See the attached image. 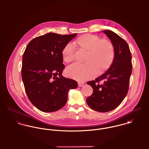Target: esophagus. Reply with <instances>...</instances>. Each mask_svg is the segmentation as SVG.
<instances>
[{
    "label": "esophagus",
    "instance_id": "1",
    "mask_svg": "<svg viewBox=\"0 0 149 149\" xmlns=\"http://www.w3.org/2000/svg\"><path fill=\"white\" fill-rule=\"evenodd\" d=\"M84 84V83H83V82H79V83H78V85H79V87L82 86Z\"/></svg>",
    "mask_w": 149,
    "mask_h": 149
}]
</instances>
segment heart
I'll return each mask as SVG.
<instances>
[{"label": "heart", "instance_id": "1", "mask_svg": "<svg viewBox=\"0 0 149 149\" xmlns=\"http://www.w3.org/2000/svg\"><path fill=\"white\" fill-rule=\"evenodd\" d=\"M76 43L82 49L88 51L85 64L75 63L70 65L66 70V74L75 80L84 81L96 76L100 69L104 70L112 63L115 56V49L112 43L107 40H102L97 36L84 35L79 38ZM64 61L70 63L75 58L74 45L69 43L62 51Z\"/></svg>", "mask_w": 149, "mask_h": 149}]
</instances>
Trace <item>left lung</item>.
<instances>
[{"mask_svg": "<svg viewBox=\"0 0 149 149\" xmlns=\"http://www.w3.org/2000/svg\"><path fill=\"white\" fill-rule=\"evenodd\" d=\"M103 33L114 46V59L103 74L87 82L93 90L92 95L87 97L86 103L92 109L106 112L119 106L127 95L132 66L127 43L111 30H103ZM102 80L104 83L100 85L99 81Z\"/></svg>", "mask_w": 149, "mask_h": 149, "instance_id": "left-lung-1", "label": "left lung"}]
</instances>
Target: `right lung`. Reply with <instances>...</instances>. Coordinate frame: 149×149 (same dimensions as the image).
<instances>
[{"label":"right lung","mask_w":149,"mask_h":149,"mask_svg":"<svg viewBox=\"0 0 149 149\" xmlns=\"http://www.w3.org/2000/svg\"><path fill=\"white\" fill-rule=\"evenodd\" d=\"M77 33L61 35L49 33L32 40L22 57V79L30 102L39 110L54 112L62 108L68 92L76 81L63 76L62 51Z\"/></svg>","instance_id":"add662e5"}]
</instances>
